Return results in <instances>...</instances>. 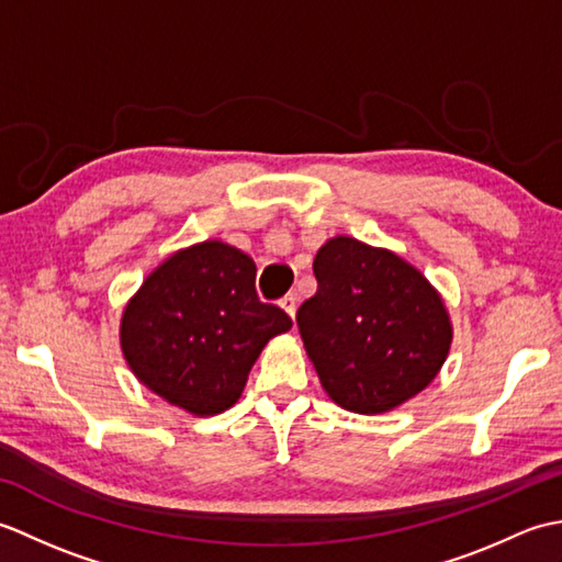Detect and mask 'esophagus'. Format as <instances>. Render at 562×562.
<instances>
[{"instance_id": "34e87169", "label": "esophagus", "mask_w": 562, "mask_h": 562, "mask_svg": "<svg viewBox=\"0 0 562 562\" xmlns=\"http://www.w3.org/2000/svg\"><path fill=\"white\" fill-rule=\"evenodd\" d=\"M296 302H300V300H296V294H294V292L284 294L282 300H280V306L284 308V312L290 314V318H294V314H296Z\"/></svg>"}]
</instances>
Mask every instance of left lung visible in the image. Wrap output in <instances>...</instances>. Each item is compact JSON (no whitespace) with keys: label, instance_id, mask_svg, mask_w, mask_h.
<instances>
[{"label":"left lung","instance_id":"1","mask_svg":"<svg viewBox=\"0 0 562 562\" xmlns=\"http://www.w3.org/2000/svg\"><path fill=\"white\" fill-rule=\"evenodd\" d=\"M314 274L318 290L300 306L296 326L333 403L379 415L432 384L453 328L420 270L389 248L340 234L316 250Z\"/></svg>","mask_w":562,"mask_h":562}]
</instances>
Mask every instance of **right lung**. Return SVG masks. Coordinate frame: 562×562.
Returning a JSON list of instances; mask_svg holds the SVG:
<instances>
[{
	"mask_svg": "<svg viewBox=\"0 0 562 562\" xmlns=\"http://www.w3.org/2000/svg\"><path fill=\"white\" fill-rule=\"evenodd\" d=\"M292 328L256 294V262L207 238L178 248L130 296L121 350L142 386L195 417L229 411L262 348Z\"/></svg>",
	"mask_w": 562,
	"mask_h": 562,
	"instance_id": "add662e5",
	"label": "right lung"
}]
</instances>
